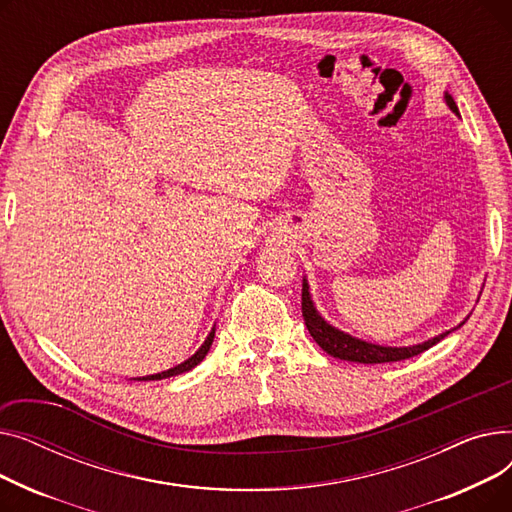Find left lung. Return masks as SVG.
I'll list each match as a JSON object with an SVG mask.
<instances>
[{"mask_svg": "<svg viewBox=\"0 0 512 512\" xmlns=\"http://www.w3.org/2000/svg\"><path fill=\"white\" fill-rule=\"evenodd\" d=\"M446 103L450 105V110L454 114H459V107H456L454 99L450 95H446ZM301 311H303V319L305 326L309 330V334L313 336V340L324 348V351L330 357L342 359V361H353V363H392V361H405L411 359L415 355H421L427 348H432L434 344H438L446 334H440L432 340H427L423 344L417 346H405V348H392V346H380V344H369L363 342L359 338L348 336L336 328H332L330 324H326L321 319L311 303L309 297V286L307 282H303V297H301Z\"/></svg>", "mask_w": 512, "mask_h": 512, "instance_id": "8db88e82", "label": "left lung"}]
</instances>
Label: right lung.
Returning a JSON list of instances; mask_svg holds the SVG:
<instances>
[{
    "label": "right lung",
    "mask_w": 512,
    "mask_h": 512,
    "mask_svg": "<svg viewBox=\"0 0 512 512\" xmlns=\"http://www.w3.org/2000/svg\"><path fill=\"white\" fill-rule=\"evenodd\" d=\"M213 336H215V330H211V334L207 336V340L203 342V346L199 348V351H197L191 359H186L184 363H180V365H176V367H172V369H168V371H161V373H155V375H147V378H143V380H164V378H172V375H178V373H182V371L193 369L195 365H199V363L205 359V355H207V351H209V346H211V342H213Z\"/></svg>",
    "instance_id": "right-lung-1"
}]
</instances>
